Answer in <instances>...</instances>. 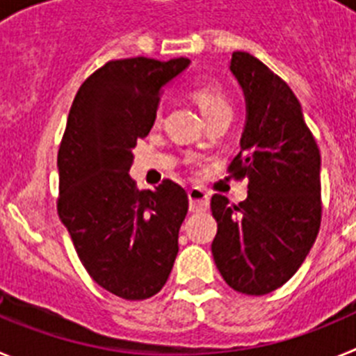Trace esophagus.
Wrapping results in <instances>:
<instances>
[{"instance_id":"esophagus-1","label":"esophagus","mask_w":356,"mask_h":356,"mask_svg":"<svg viewBox=\"0 0 356 356\" xmlns=\"http://www.w3.org/2000/svg\"><path fill=\"white\" fill-rule=\"evenodd\" d=\"M187 196H188V203H191V210H193V212H203V210L209 209L210 197L203 188H197V187L188 188Z\"/></svg>"}]
</instances>
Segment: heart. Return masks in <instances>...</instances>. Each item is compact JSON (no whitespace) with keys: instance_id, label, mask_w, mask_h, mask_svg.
I'll list each match as a JSON object with an SVG mask.
<instances>
[{"instance_id":"1","label":"heart","mask_w":356,"mask_h":356,"mask_svg":"<svg viewBox=\"0 0 356 356\" xmlns=\"http://www.w3.org/2000/svg\"><path fill=\"white\" fill-rule=\"evenodd\" d=\"M191 97L200 106L201 114L205 118L217 114V112H229L228 99L222 87L213 80H200L193 85Z\"/></svg>"}]
</instances>
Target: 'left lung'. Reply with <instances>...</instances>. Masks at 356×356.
Instances as JSON below:
<instances>
[{
    "mask_svg": "<svg viewBox=\"0 0 356 356\" xmlns=\"http://www.w3.org/2000/svg\"><path fill=\"white\" fill-rule=\"evenodd\" d=\"M229 69L246 97V127L228 171L250 181L238 205L212 196V254L234 291L264 296L294 276L319 234L321 155L298 97L278 74L246 51L232 55Z\"/></svg>",
    "mask_w": 356,
    "mask_h": 356,
    "instance_id": "8db88e82",
    "label": "left lung"
}]
</instances>
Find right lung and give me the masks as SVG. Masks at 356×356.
<instances>
[{
	"mask_svg": "<svg viewBox=\"0 0 356 356\" xmlns=\"http://www.w3.org/2000/svg\"><path fill=\"white\" fill-rule=\"evenodd\" d=\"M188 58L110 60L78 89L58 147L56 209L90 278L122 300L165 285L178 254L187 193L172 180L139 191L128 171L149 134L160 90Z\"/></svg>",
	"mask_w": 356,
	"mask_h": 356,
	"instance_id": "1",
	"label": "right lung"
}]
</instances>
